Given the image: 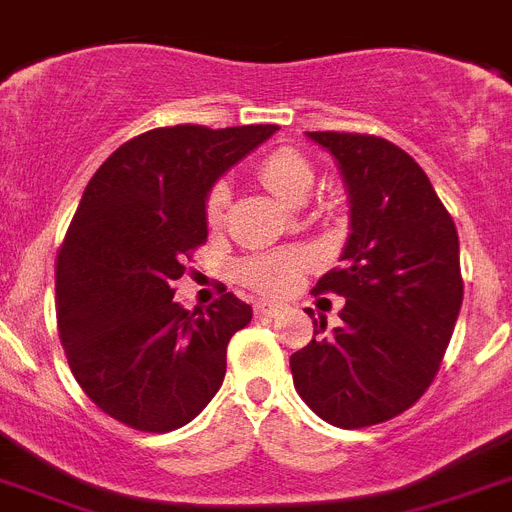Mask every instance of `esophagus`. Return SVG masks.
<instances>
[{
  "instance_id": "1",
  "label": "esophagus",
  "mask_w": 512,
  "mask_h": 512,
  "mask_svg": "<svg viewBox=\"0 0 512 512\" xmlns=\"http://www.w3.org/2000/svg\"><path fill=\"white\" fill-rule=\"evenodd\" d=\"M280 308V303H256L253 311H256V316H277L280 314Z\"/></svg>"
}]
</instances>
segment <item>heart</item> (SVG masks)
Instances as JSON below:
<instances>
[{"label": "heart", "mask_w": 512, "mask_h": 512, "mask_svg": "<svg viewBox=\"0 0 512 512\" xmlns=\"http://www.w3.org/2000/svg\"><path fill=\"white\" fill-rule=\"evenodd\" d=\"M259 180L285 204H301L306 201L308 190L314 188L316 175L311 162L295 149H274L259 162ZM227 204H230L227 183L211 185L209 196H206V222L211 227L222 225ZM308 264H311V256L306 251L261 253V256L240 261L238 277L240 282H246L259 293L282 295L301 280Z\"/></svg>", "instance_id": "obj_1"}]
</instances>
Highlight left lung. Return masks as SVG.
Wrapping results in <instances>:
<instances>
[{"instance_id": "1", "label": "left lung", "mask_w": 512, "mask_h": 512, "mask_svg": "<svg viewBox=\"0 0 512 512\" xmlns=\"http://www.w3.org/2000/svg\"><path fill=\"white\" fill-rule=\"evenodd\" d=\"M308 138L335 156L348 188L340 266L314 287L345 306L332 332L324 316L314 319V340L290 356V369L316 416L361 429L408 411L437 377L463 303L458 230L426 172L395 143L361 133Z\"/></svg>"}]
</instances>
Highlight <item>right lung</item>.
Returning a JSON list of instances; mask_svg holds the SVG:
<instances>
[{"mask_svg": "<svg viewBox=\"0 0 512 512\" xmlns=\"http://www.w3.org/2000/svg\"><path fill=\"white\" fill-rule=\"evenodd\" d=\"M277 125H175L135 135L83 190L57 256V329L88 398L138 432H172L222 387L251 306L185 311L172 282L206 240L211 185Z\"/></svg>", "mask_w": 512, "mask_h": 512, "instance_id": "right-lung-1", "label": "right lung"}]
</instances>
